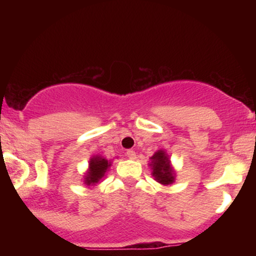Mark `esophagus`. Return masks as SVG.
<instances>
[{"mask_svg":"<svg viewBox=\"0 0 256 256\" xmlns=\"http://www.w3.org/2000/svg\"><path fill=\"white\" fill-rule=\"evenodd\" d=\"M126 156L131 158V160H134V158H136V152H134V150H132V149H128V150L126 152Z\"/></svg>","mask_w":256,"mask_h":256,"instance_id":"obj_1","label":"esophagus"}]
</instances>
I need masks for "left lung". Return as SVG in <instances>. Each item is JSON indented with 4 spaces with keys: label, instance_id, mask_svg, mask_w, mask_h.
<instances>
[{
    "label": "left lung",
    "instance_id": "8db88e82",
    "mask_svg": "<svg viewBox=\"0 0 256 256\" xmlns=\"http://www.w3.org/2000/svg\"><path fill=\"white\" fill-rule=\"evenodd\" d=\"M152 176L155 179L161 184H171L174 180V173L170 165L168 156L165 154V152L158 150L152 156Z\"/></svg>",
    "mask_w": 256,
    "mask_h": 256
}]
</instances>
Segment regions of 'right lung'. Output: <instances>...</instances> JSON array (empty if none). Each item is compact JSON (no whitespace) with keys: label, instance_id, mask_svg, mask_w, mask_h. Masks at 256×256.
Returning <instances> with one entry per match:
<instances>
[{"label":"right lung","instance_id":"1","mask_svg":"<svg viewBox=\"0 0 256 256\" xmlns=\"http://www.w3.org/2000/svg\"><path fill=\"white\" fill-rule=\"evenodd\" d=\"M110 166V164L104 158H92L90 161V167L89 172H88L86 177H85V183L88 185L98 183L100 179L104 176L106 171H107L108 167Z\"/></svg>","mask_w":256,"mask_h":256}]
</instances>
